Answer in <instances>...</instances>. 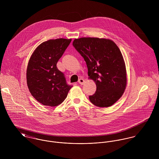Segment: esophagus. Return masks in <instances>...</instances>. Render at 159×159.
Returning <instances> with one entry per match:
<instances>
[{"label": "esophagus", "instance_id": "obj_1", "mask_svg": "<svg viewBox=\"0 0 159 159\" xmlns=\"http://www.w3.org/2000/svg\"><path fill=\"white\" fill-rule=\"evenodd\" d=\"M84 82H85V81H84V79H83V78H80L79 79V80H78V83L80 84H83L84 83Z\"/></svg>", "mask_w": 159, "mask_h": 159}]
</instances>
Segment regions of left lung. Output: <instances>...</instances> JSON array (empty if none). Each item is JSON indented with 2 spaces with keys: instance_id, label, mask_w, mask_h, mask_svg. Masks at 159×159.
<instances>
[{
  "instance_id": "8db88e82",
  "label": "left lung",
  "mask_w": 159,
  "mask_h": 159,
  "mask_svg": "<svg viewBox=\"0 0 159 159\" xmlns=\"http://www.w3.org/2000/svg\"><path fill=\"white\" fill-rule=\"evenodd\" d=\"M73 45L86 62L89 78L97 90L89 96L98 107H109L123 95L127 85L125 64L116 44L110 39L83 37L75 39Z\"/></svg>"
}]
</instances>
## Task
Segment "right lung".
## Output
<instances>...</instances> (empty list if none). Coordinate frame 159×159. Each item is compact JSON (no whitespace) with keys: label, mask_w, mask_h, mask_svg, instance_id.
Returning <instances> with one entry per match:
<instances>
[{"label":"right lung","mask_w":159,"mask_h":159,"mask_svg":"<svg viewBox=\"0 0 159 159\" xmlns=\"http://www.w3.org/2000/svg\"><path fill=\"white\" fill-rule=\"evenodd\" d=\"M71 39L49 40L37 47L29 61L26 78L32 95L45 106L56 107L66 98L72 86L56 66Z\"/></svg>","instance_id":"1"}]
</instances>
